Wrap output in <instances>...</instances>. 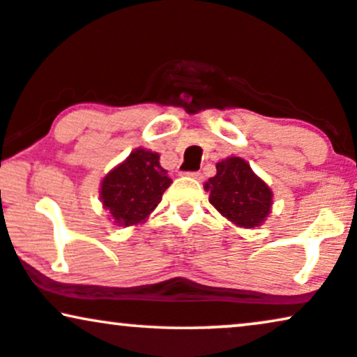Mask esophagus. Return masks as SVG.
Segmentation results:
<instances>
[{
    "instance_id": "1",
    "label": "esophagus",
    "mask_w": 357,
    "mask_h": 357,
    "mask_svg": "<svg viewBox=\"0 0 357 357\" xmlns=\"http://www.w3.org/2000/svg\"><path fill=\"white\" fill-rule=\"evenodd\" d=\"M188 176H191V178L197 179V181H202V179H204V176H202V173H199V171H196V173H188Z\"/></svg>"
}]
</instances>
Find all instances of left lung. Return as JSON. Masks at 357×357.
Segmentation results:
<instances>
[{
    "mask_svg": "<svg viewBox=\"0 0 357 357\" xmlns=\"http://www.w3.org/2000/svg\"><path fill=\"white\" fill-rule=\"evenodd\" d=\"M218 173L204 184L209 202L237 227L254 229L272 212L273 192L241 156H229L215 165Z\"/></svg>",
    "mask_w": 357,
    "mask_h": 357,
    "instance_id": "8db88e82",
    "label": "left lung"
}]
</instances>
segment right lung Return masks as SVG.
I'll use <instances>...</instances> for the list:
<instances>
[{"label": "right lung", "instance_id": "obj_1", "mask_svg": "<svg viewBox=\"0 0 357 357\" xmlns=\"http://www.w3.org/2000/svg\"><path fill=\"white\" fill-rule=\"evenodd\" d=\"M171 183L160 155L137 148L102 179L100 202L116 225H138L150 218Z\"/></svg>", "mask_w": 357, "mask_h": 357}]
</instances>
